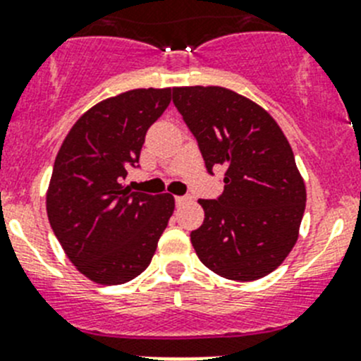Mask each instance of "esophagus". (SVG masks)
<instances>
[{"mask_svg": "<svg viewBox=\"0 0 361 361\" xmlns=\"http://www.w3.org/2000/svg\"><path fill=\"white\" fill-rule=\"evenodd\" d=\"M174 201H176L178 207H181V204L188 203V201H190V197H188V196H176V197H174Z\"/></svg>", "mask_w": 361, "mask_h": 361, "instance_id": "esophagus-1", "label": "esophagus"}]
</instances>
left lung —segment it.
I'll return each instance as SVG.
<instances>
[{
    "instance_id": "left-lung-1",
    "label": "left lung",
    "mask_w": 361,
    "mask_h": 361,
    "mask_svg": "<svg viewBox=\"0 0 361 361\" xmlns=\"http://www.w3.org/2000/svg\"><path fill=\"white\" fill-rule=\"evenodd\" d=\"M173 103L208 173L226 169L221 197L200 200L204 221L190 233L197 257L233 281L271 274L298 242L306 207L287 137L260 104L224 87H174Z\"/></svg>"
}]
</instances>
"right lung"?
I'll use <instances>...</instances> for the list:
<instances>
[{
    "mask_svg": "<svg viewBox=\"0 0 361 361\" xmlns=\"http://www.w3.org/2000/svg\"><path fill=\"white\" fill-rule=\"evenodd\" d=\"M169 103L171 89L117 94L87 110L60 146L46 210L67 258L90 281L121 285L146 271L173 215L171 194L123 185Z\"/></svg>",
    "mask_w": 361,
    "mask_h": 361,
    "instance_id": "add662e5",
    "label": "right lung"
}]
</instances>
